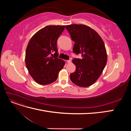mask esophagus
Segmentation results:
<instances>
[{
    "mask_svg": "<svg viewBox=\"0 0 131 131\" xmlns=\"http://www.w3.org/2000/svg\"><path fill=\"white\" fill-rule=\"evenodd\" d=\"M67 63H71V62H72V61H71L70 59H69V60L67 61Z\"/></svg>",
    "mask_w": 131,
    "mask_h": 131,
    "instance_id": "obj_1",
    "label": "esophagus"
}]
</instances>
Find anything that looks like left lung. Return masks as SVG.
Segmentation results:
<instances>
[{"mask_svg": "<svg viewBox=\"0 0 131 131\" xmlns=\"http://www.w3.org/2000/svg\"><path fill=\"white\" fill-rule=\"evenodd\" d=\"M75 43L73 52L81 53L82 59L74 58L76 70L70 75V80L77 86L86 88L93 85L103 71L107 62L104 41L96 31L84 25L66 26Z\"/></svg>", "mask_w": 131, "mask_h": 131, "instance_id": "1", "label": "left lung"}]
</instances>
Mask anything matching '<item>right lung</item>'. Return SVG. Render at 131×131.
<instances>
[{
    "label": "right lung",
    "instance_id": "1",
    "mask_svg": "<svg viewBox=\"0 0 131 131\" xmlns=\"http://www.w3.org/2000/svg\"><path fill=\"white\" fill-rule=\"evenodd\" d=\"M65 26H47L35 33L28 43L25 63L30 76L45 85L56 80L65 62L58 58L57 41ZM55 53L53 55L52 52Z\"/></svg>",
    "mask_w": 131,
    "mask_h": 131
}]
</instances>
